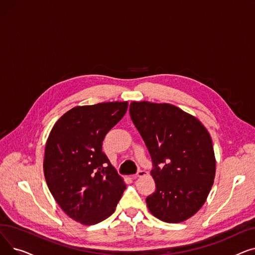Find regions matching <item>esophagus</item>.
Here are the masks:
<instances>
[{
	"mask_svg": "<svg viewBox=\"0 0 255 255\" xmlns=\"http://www.w3.org/2000/svg\"><path fill=\"white\" fill-rule=\"evenodd\" d=\"M144 175H146V172L143 171V170H141V169H139V170L137 171V173H136V177H142V176H144Z\"/></svg>",
	"mask_w": 255,
	"mask_h": 255,
	"instance_id": "obj_1",
	"label": "esophagus"
}]
</instances>
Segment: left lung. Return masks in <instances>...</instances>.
Listing matches in <instances>:
<instances>
[{
    "label": "left lung",
    "mask_w": 255,
    "mask_h": 255,
    "mask_svg": "<svg viewBox=\"0 0 255 255\" xmlns=\"http://www.w3.org/2000/svg\"><path fill=\"white\" fill-rule=\"evenodd\" d=\"M129 113L154 165L156 190L146 197V206L164 222L189 219L206 203L215 179L209 131L197 118L169 103L133 101Z\"/></svg>",
    "instance_id": "1"
}]
</instances>
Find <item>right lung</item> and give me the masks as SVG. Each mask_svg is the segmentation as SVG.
<instances>
[{
  "label": "right lung",
  "instance_id": "1",
  "mask_svg": "<svg viewBox=\"0 0 255 255\" xmlns=\"http://www.w3.org/2000/svg\"><path fill=\"white\" fill-rule=\"evenodd\" d=\"M127 109V101L75 106L49 132L43 160L48 189L67 215L84 225L111 216L126 188L102 141Z\"/></svg>",
  "mask_w": 255,
  "mask_h": 255
}]
</instances>
